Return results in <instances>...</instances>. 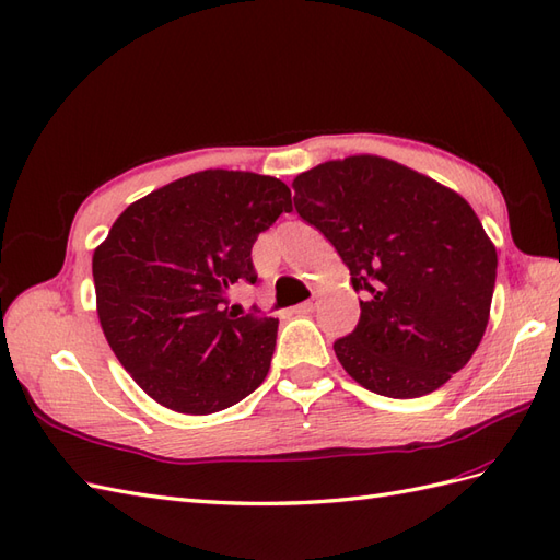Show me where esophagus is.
<instances>
[{"instance_id": "obj_1", "label": "esophagus", "mask_w": 560, "mask_h": 560, "mask_svg": "<svg viewBox=\"0 0 560 560\" xmlns=\"http://www.w3.org/2000/svg\"><path fill=\"white\" fill-rule=\"evenodd\" d=\"M315 308H317V301H304V304L294 306V313H299V315H308V313H313Z\"/></svg>"}]
</instances>
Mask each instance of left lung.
<instances>
[{
  "label": "left lung",
  "mask_w": 560,
  "mask_h": 560,
  "mask_svg": "<svg viewBox=\"0 0 560 560\" xmlns=\"http://www.w3.org/2000/svg\"><path fill=\"white\" fill-rule=\"evenodd\" d=\"M299 217L351 270L360 320L335 341L372 393L419 398L459 372L486 335L497 249L459 192L380 155L329 160L294 178Z\"/></svg>",
  "instance_id": "obj_1"
}]
</instances>
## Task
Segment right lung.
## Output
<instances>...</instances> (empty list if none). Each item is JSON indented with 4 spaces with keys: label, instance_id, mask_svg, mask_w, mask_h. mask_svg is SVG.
Here are the masks:
<instances>
[{
    "label": "right lung",
    "instance_id": "right-lung-1",
    "mask_svg": "<svg viewBox=\"0 0 560 560\" xmlns=\"http://www.w3.org/2000/svg\"><path fill=\"white\" fill-rule=\"evenodd\" d=\"M292 192L252 172L207 170L129 205L94 249L96 311L113 353L150 398L180 415L225 410L266 380L276 317L229 311L256 282L252 247Z\"/></svg>",
    "mask_w": 560,
    "mask_h": 560
}]
</instances>
